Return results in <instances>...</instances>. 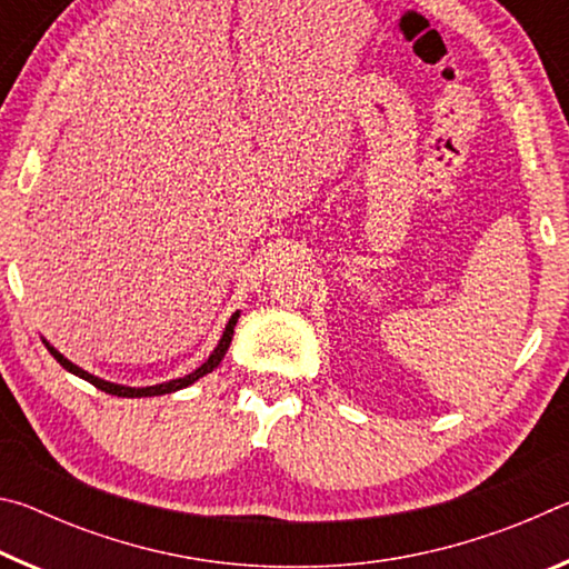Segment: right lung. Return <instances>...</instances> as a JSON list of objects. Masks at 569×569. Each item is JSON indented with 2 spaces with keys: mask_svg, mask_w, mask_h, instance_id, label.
Returning <instances> with one entry per match:
<instances>
[{
  "mask_svg": "<svg viewBox=\"0 0 569 569\" xmlns=\"http://www.w3.org/2000/svg\"><path fill=\"white\" fill-rule=\"evenodd\" d=\"M238 319H240V311H236L233 316H230L228 323H226V329H223V336H220L218 346H216L213 351H210L208 359H206L203 363H200L196 371H190V373H186V377H180V379H170V381H162V383H152V387H124V383L104 381V379H100V377H94V373L84 371L82 366L72 363L70 359H67V356H62L60 351H57L54 346H52L50 341H47V339H42V343L47 346V351H50V353L54 356L57 363H60L64 371H70V373H74V377H80V379H84V381H90L92 387H98V389H100V391H104V393H112V397H128V399H140V397H162V393H172V391L186 389V387H190V383H196L198 379H203V377H208L210 371L218 369V363L223 361L226 351L230 349V341H233V329H236Z\"/></svg>",
  "mask_w": 569,
  "mask_h": 569,
  "instance_id": "right-lung-1",
  "label": "right lung"
}]
</instances>
